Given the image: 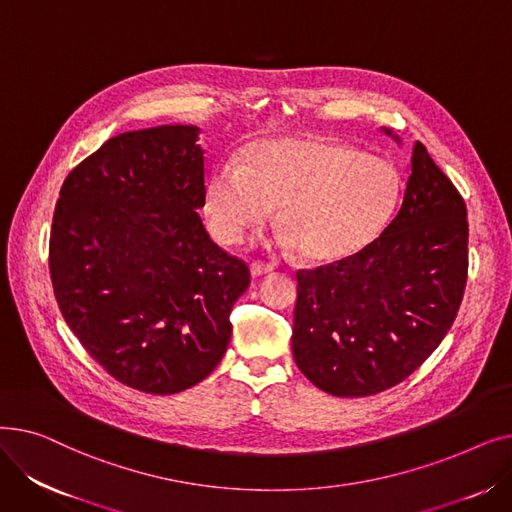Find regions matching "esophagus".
Segmentation results:
<instances>
[{"instance_id":"34e87169","label":"esophagus","mask_w":512,"mask_h":512,"mask_svg":"<svg viewBox=\"0 0 512 512\" xmlns=\"http://www.w3.org/2000/svg\"><path fill=\"white\" fill-rule=\"evenodd\" d=\"M249 270H251V276H253V278H261V276L272 274L274 267L267 265V263H261V261H253Z\"/></svg>"}]
</instances>
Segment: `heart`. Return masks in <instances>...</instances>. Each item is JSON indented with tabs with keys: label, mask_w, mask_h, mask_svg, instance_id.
<instances>
[{
	"label": "heart",
	"mask_w": 512,
	"mask_h": 512,
	"mask_svg": "<svg viewBox=\"0 0 512 512\" xmlns=\"http://www.w3.org/2000/svg\"><path fill=\"white\" fill-rule=\"evenodd\" d=\"M400 180L382 157L321 139H263L222 164L205 182V213L226 245L272 220L280 209L282 245L317 263L367 249L388 226Z\"/></svg>",
	"instance_id": "obj_1"
}]
</instances>
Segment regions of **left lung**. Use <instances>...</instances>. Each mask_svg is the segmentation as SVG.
Listing matches in <instances>:
<instances>
[{"mask_svg": "<svg viewBox=\"0 0 512 512\" xmlns=\"http://www.w3.org/2000/svg\"><path fill=\"white\" fill-rule=\"evenodd\" d=\"M467 242L465 201L417 141L405 199L382 236L353 257L297 274L292 355L305 378L344 398L409 378L461 307Z\"/></svg>", "mask_w": 512, "mask_h": 512, "instance_id": "1", "label": "left lung"}]
</instances>
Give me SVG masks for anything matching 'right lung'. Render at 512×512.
<instances>
[{"label":"right lung","mask_w":512,"mask_h":512,"mask_svg":"<svg viewBox=\"0 0 512 512\" xmlns=\"http://www.w3.org/2000/svg\"><path fill=\"white\" fill-rule=\"evenodd\" d=\"M199 128L166 124L105 141L68 174L49 272L68 328L118 382L176 394L226 353L247 263L209 238Z\"/></svg>","instance_id":"add662e5"}]
</instances>
